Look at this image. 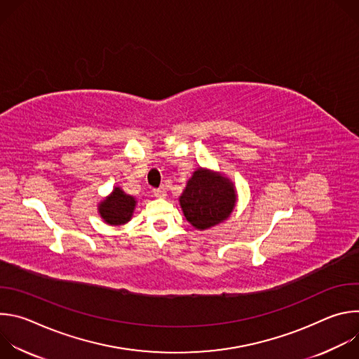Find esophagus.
<instances>
[{
	"instance_id": "1",
	"label": "esophagus",
	"mask_w": 359,
	"mask_h": 359,
	"mask_svg": "<svg viewBox=\"0 0 359 359\" xmlns=\"http://www.w3.org/2000/svg\"><path fill=\"white\" fill-rule=\"evenodd\" d=\"M153 196L158 197V198H165L166 197V191L162 189H155L153 190Z\"/></svg>"
}]
</instances>
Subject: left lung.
<instances>
[{"label": "left lung", "mask_w": 359, "mask_h": 359, "mask_svg": "<svg viewBox=\"0 0 359 359\" xmlns=\"http://www.w3.org/2000/svg\"><path fill=\"white\" fill-rule=\"evenodd\" d=\"M179 204L194 229L208 230L230 219L237 204V190L220 172L197 168L187 180Z\"/></svg>", "instance_id": "1"}]
</instances>
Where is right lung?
<instances>
[{
    "instance_id": "obj_1",
    "label": "right lung",
    "mask_w": 359,
    "mask_h": 359,
    "mask_svg": "<svg viewBox=\"0 0 359 359\" xmlns=\"http://www.w3.org/2000/svg\"><path fill=\"white\" fill-rule=\"evenodd\" d=\"M137 200L126 194L119 186H115L114 190L97 204V213L104 223L109 226H122L132 220Z\"/></svg>"
}]
</instances>
